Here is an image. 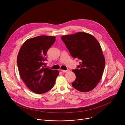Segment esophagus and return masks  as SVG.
<instances>
[{
	"label": "esophagus",
	"mask_w": 125,
	"mask_h": 125,
	"mask_svg": "<svg viewBox=\"0 0 125 125\" xmlns=\"http://www.w3.org/2000/svg\"><path fill=\"white\" fill-rule=\"evenodd\" d=\"M61 71L62 72L65 73H67L68 72H69L70 70H61Z\"/></svg>",
	"instance_id": "34e87169"
}]
</instances>
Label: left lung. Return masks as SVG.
Returning <instances> with one entry per match:
<instances>
[{
	"label": "left lung",
	"mask_w": 125,
	"mask_h": 125,
	"mask_svg": "<svg viewBox=\"0 0 125 125\" xmlns=\"http://www.w3.org/2000/svg\"><path fill=\"white\" fill-rule=\"evenodd\" d=\"M61 39L72 56L81 62L78 69L72 70L76 75L72 86L81 92L93 90L101 79L105 65L99 43L93 35L84 32L62 35Z\"/></svg>",
	"instance_id": "1"
}]
</instances>
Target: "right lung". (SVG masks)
<instances>
[{
	"label": "right lung",
	"mask_w": 125,
	"mask_h": 125,
	"mask_svg": "<svg viewBox=\"0 0 125 125\" xmlns=\"http://www.w3.org/2000/svg\"><path fill=\"white\" fill-rule=\"evenodd\" d=\"M55 37L40 35L27 40L17 56L20 76L27 86L37 94L45 93L54 86L59 71L45 68L46 53Z\"/></svg>",
	"instance_id": "add662e5"
}]
</instances>
